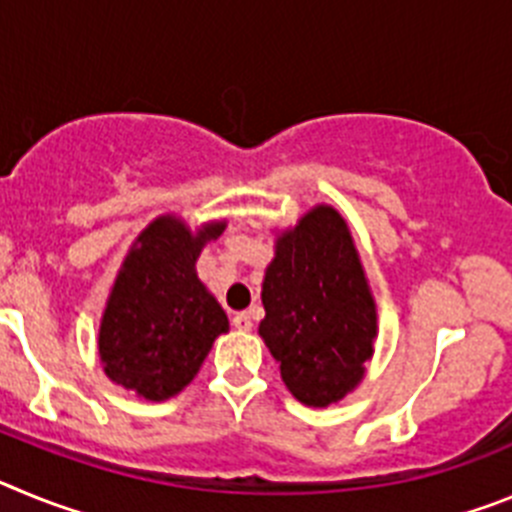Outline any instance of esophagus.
I'll return each mask as SVG.
<instances>
[{
	"label": "esophagus",
	"mask_w": 512,
	"mask_h": 512,
	"mask_svg": "<svg viewBox=\"0 0 512 512\" xmlns=\"http://www.w3.org/2000/svg\"><path fill=\"white\" fill-rule=\"evenodd\" d=\"M233 325L238 330H251L253 328V315H251V312H235Z\"/></svg>",
	"instance_id": "obj_1"
}]
</instances>
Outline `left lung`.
Listing matches in <instances>:
<instances>
[{
    "mask_svg": "<svg viewBox=\"0 0 512 512\" xmlns=\"http://www.w3.org/2000/svg\"><path fill=\"white\" fill-rule=\"evenodd\" d=\"M261 302L259 336L295 400L328 408L359 387L379 333L377 302L336 207H310L279 230Z\"/></svg>",
    "mask_w": 512,
    "mask_h": 512,
    "instance_id": "left-lung-1",
    "label": "left lung"
}]
</instances>
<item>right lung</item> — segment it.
Returning a JSON list of instances; mask_svg holds the SVG:
<instances>
[{"instance_id":"obj_1","label":"right lung","mask_w":512,"mask_h":512,"mask_svg":"<svg viewBox=\"0 0 512 512\" xmlns=\"http://www.w3.org/2000/svg\"><path fill=\"white\" fill-rule=\"evenodd\" d=\"M225 220L189 228L174 212L140 230L122 259L99 320V364L110 382L143 400L161 402L197 377L228 315L197 277L205 243Z\"/></svg>"}]
</instances>
